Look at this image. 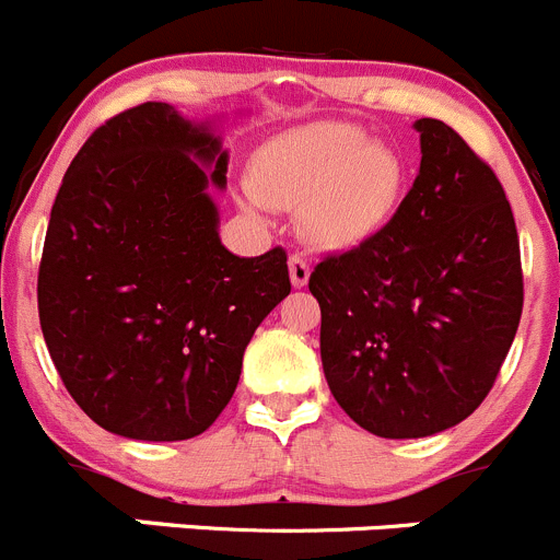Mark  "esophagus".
Masks as SVG:
<instances>
[{"mask_svg": "<svg viewBox=\"0 0 560 560\" xmlns=\"http://www.w3.org/2000/svg\"><path fill=\"white\" fill-rule=\"evenodd\" d=\"M289 275H291V285H294V289H305L307 280H311V266H307V260L300 258V255H291Z\"/></svg>", "mask_w": 560, "mask_h": 560, "instance_id": "esophagus-1", "label": "esophagus"}]
</instances>
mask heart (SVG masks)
Here are the masks:
<instances>
[{
  "instance_id": "heart-1",
  "label": "heart",
  "mask_w": 560,
  "mask_h": 560,
  "mask_svg": "<svg viewBox=\"0 0 560 560\" xmlns=\"http://www.w3.org/2000/svg\"><path fill=\"white\" fill-rule=\"evenodd\" d=\"M407 164L351 124H316L266 142L249 189L266 209L302 211V231L322 249H354L396 217Z\"/></svg>"
}]
</instances>
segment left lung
Wrapping results in <instances>:
<instances>
[{"instance_id": "left-lung-1", "label": "left lung", "mask_w": 560, "mask_h": 560, "mask_svg": "<svg viewBox=\"0 0 560 560\" xmlns=\"http://www.w3.org/2000/svg\"><path fill=\"white\" fill-rule=\"evenodd\" d=\"M420 170L390 225L311 275L335 401L387 440L462 423L492 390L523 316L514 214L451 126L415 120Z\"/></svg>"}]
</instances>
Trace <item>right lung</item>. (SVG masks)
I'll return each instance as SVG.
<instances>
[{"label":"right lung","instance_id":"add662e5","mask_svg":"<svg viewBox=\"0 0 560 560\" xmlns=\"http://www.w3.org/2000/svg\"><path fill=\"white\" fill-rule=\"evenodd\" d=\"M228 151L162 101L90 135L51 206L37 313L62 385L112 434L173 443L231 401L258 324L291 294L285 249L238 258L211 189Z\"/></svg>","mask_w":560,"mask_h":560}]
</instances>
